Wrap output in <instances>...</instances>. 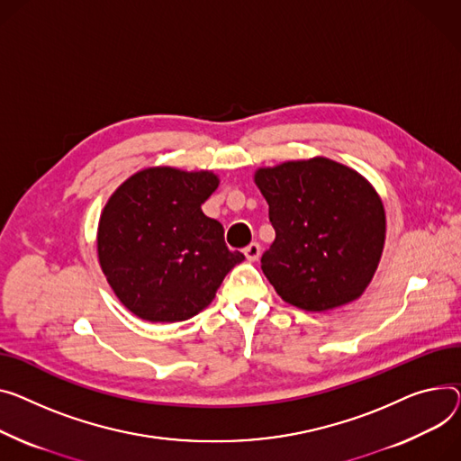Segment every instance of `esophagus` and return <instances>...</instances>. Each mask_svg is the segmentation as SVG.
Instances as JSON below:
<instances>
[{"instance_id": "esophagus-1", "label": "esophagus", "mask_w": 461, "mask_h": 461, "mask_svg": "<svg viewBox=\"0 0 461 461\" xmlns=\"http://www.w3.org/2000/svg\"><path fill=\"white\" fill-rule=\"evenodd\" d=\"M244 252V256H247V259L249 261H258L259 259V256H261V247H259V242H250L247 249L242 250Z\"/></svg>"}]
</instances>
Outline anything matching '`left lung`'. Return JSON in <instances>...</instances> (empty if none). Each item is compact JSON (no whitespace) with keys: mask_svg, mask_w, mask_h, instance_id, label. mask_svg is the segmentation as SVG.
I'll use <instances>...</instances> for the list:
<instances>
[{"mask_svg":"<svg viewBox=\"0 0 461 461\" xmlns=\"http://www.w3.org/2000/svg\"><path fill=\"white\" fill-rule=\"evenodd\" d=\"M276 231L261 268L287 303L328 312L359 298L378 268L385 211L356 170L326 158L259 168Z\"/></svg>","mask_w":461,"mask_h":461,"instance_id":"obj_1","label":"left lung"}]
</instances>
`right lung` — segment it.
<instances>
[{"label":"right lung","instance_id":"obj_1","mask_svg":"<svg viewBox=\"0 0 461 461\" xmlns=\"http://www.w3.org/2000/svg\"><path fill=\"white\" fill-rule=\"evenodd\" d=\"M217 187L209 170L153 167L128 177L107 200L98 226L100 267L139 319L194 317L244 259L226 247L222 224L202 211Z\"/></svg>","mask_w":461,"mask_h":461}]
</instances>
